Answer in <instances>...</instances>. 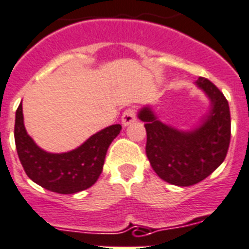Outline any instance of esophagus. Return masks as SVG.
I'll return each mask as SVG.
<instances>
[{"label":"esophagus","mask_w":249,"mask_h":249,"mask_svg":"<svg viewBox=\"0 0 249 249\" xmlns=\"http://www.w3.org/2000/svg\"><path fill=\"white\" fill-rule=\"evenodd\" d=\"M136 121V108L129 107V108L124 109V112L122 113V124L124 127L131 124L132 122Z\"/></svg>","instance_id":"1"}]
</instances>
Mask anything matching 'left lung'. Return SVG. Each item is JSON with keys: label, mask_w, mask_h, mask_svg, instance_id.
Instances as JSON below:
<instances>
[{"label": "left lung", "mask_w": 249, "mask_h": 249, "mask_svg": "<svg viewBox=\"0 0 249 249\" xmlns=\"http://www.w3.org/2000/svg\"><path fill=\"white\" fill-rule=\"evenodd\" d=\"M211 102L210 112L199 127L179 131L160 122L149 106L138 112L147 131L145 153L153 170L164 181L178 186L197 184L215 172L225 160L231 141L229 102L210 80L199 77Z\"/></svg>", "instance_id": "left-lung-1"}]
</instances>
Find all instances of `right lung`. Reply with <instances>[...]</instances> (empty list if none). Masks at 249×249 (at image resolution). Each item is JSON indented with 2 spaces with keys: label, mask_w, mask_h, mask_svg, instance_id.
Wrapping results in <instances>:
<instances>
[{
  "label": "right lung",
  "mask_w": 249,
  "mask_h": 249,
  "mask_svg": "<svg viewBox=\"0 0 249 249\" xmlns=\"http://www.w3.org/2000/svg\"><path fill=\"white\" fill-rule=\"evenodd\" d=\"M121 129V124H112L91 136L76 149L59 154L48 153L27 133L19 104L16 111L15 142L18 158L29 179L53 193L75 194L97 181L107 149Z\"/></svg>",
  "instance_id": "obj_1"
}]
</instances>
